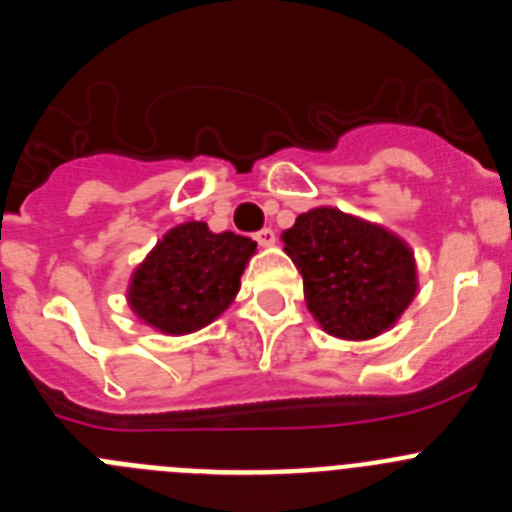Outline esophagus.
<instances>
[{
  "label": "esophagus",
  "instance_id": "esophagus-1",
  "mask_svg": "<svg viewBox=\"0 0 512 512\" xmlns=\"http://www.w3.org/2000/svg\"><path fill=\"white\" fill-rule=\"evenodd\" d=\"M253 238H256V243H259L261 248H269V246H274V241H277V235H274V230H271V228H264V230H259V233L253 235Z\"/></svg>",
  "mask_w": 512,
  "mask_h": 512
}]
</instances>
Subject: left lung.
<instances>
[{"mask_svg":"<svg viewBox=\"0 0 512 512\" xmlns=\"http://www.w3.org/2000/svg\"><path fill=\"white\" fill-rule=\"evenodd\" d=\"M315 323L341 341H369L418 295L415 253L400 235L338 207L302 212L282 233Z\"/></svg>","mask_w":512,"mask_h":512,"instance_id":"8db88e82","label":"left lung"}]
</instances>
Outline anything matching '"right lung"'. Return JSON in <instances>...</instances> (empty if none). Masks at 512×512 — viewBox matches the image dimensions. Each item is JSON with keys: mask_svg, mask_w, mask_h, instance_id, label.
<instances>
[{"mask_svg": "<svg viewBox=\"0 0 512 512\" xmlns=\"http://www.w3.org/2000/svg\"><path fill=\"white\" fill-rule=\"evenodd\" d=\"M253 253L246 235L212 233L202 220L174 225L130 274V310L164 336L205 328L233 305Z\"/></svg>", "mask_w": 512, "mask_h": 512, "instance_id": "right-lung-1", "label": "right lung"}]
</instances>
